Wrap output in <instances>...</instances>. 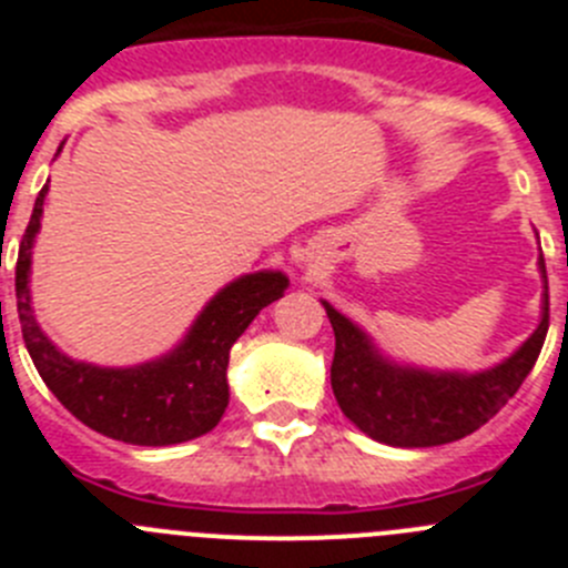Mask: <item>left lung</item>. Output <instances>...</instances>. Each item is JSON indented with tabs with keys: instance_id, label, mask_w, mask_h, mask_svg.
I'll use <instances>...</instances> for the list:
<instances>
[{
	"instance_id": "obj_1",
	"label": "left lung",
	"mask_w": 568,
	"mask_h": 568,
	"mask_svg": "<svg viewBox=\"0 0 568 568\" xmlns=\"http://www.w3.org/2000/svg\"><path fill=\"white\" fill-rule=\"evenodd\" d=\"M540 270L546 264L540 258ZM327 307L335 333L333 393L341 413L361 433L389 446H438L466 438L500 413L518 393L544 349L549 329V287L540 327L509 361L478 375L418 373L386 364L353 321Z\"/></svg>"
}]
</instances>
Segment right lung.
<instances>
[{"instance_id":"right-lung-1","label":"right lung","mask_w":568,"mask_h":568,"mask_svg":"<svg viewBox=\"0 0 568 568\" xmlns=\"http://www.w3.org/2000/svg\"><path fill=\"white\" fill-rule=\"evenodd\" d=\"M48 184L39 190L17 258V313L33 366L70 415L113 440L168 446L210 433L227 409L230 349L261 310L281 298L287 278L255 273L210 301L179 349L153 364L99 369L77 364L44 338L30 310V247L39 233Z\"/></svg>"}]
</instances>
